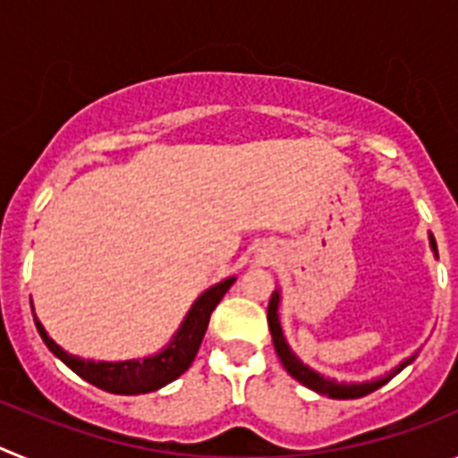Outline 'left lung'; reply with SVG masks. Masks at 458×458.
<instances>
[{
  "label": "left lung",
  "mask_w": 458,
  "mask_h": 458,
  "mask_svg": "<svg viewBox=\"0 0 458 458\" xmlns=\"http://www.w3.org/2000/svg\"><path fill=\"white\" fill-rule=\"evenodd\" d=\"M431 248H434V252H436L434 236H431ZM277 305H279V293L275 291V293L270 295V302H268V327H270V335H273L275 351H277V355H279V360H282L284 369L289 371V374L293 376L298 383H302V386L310 387V390L318 392V394L333 396V399H358V396H365V394H369V392L378 390L380 386H386L392 376L399 374L403 367L411 365V362H412V358L406 360V362H402V365L396 367L392 374H387L386 378L371 380V383H337L335 378H326V376L317 374L314 369H310L307 365H302L301 360L293 355V351L289 349V344H286L284 335H282V327H279Z\"/></svg>",
  "instance_id": "1"
}]
</instances>
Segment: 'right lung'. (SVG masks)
I'll return each instance as SVG.
<instances>
[{"label":"right lung","mask_w":458,"mask_h":458,"mask_svg":"<svg viewBox=\"0 0 458 458\" xmlns=\"http://www.w3.org/2000/svg\"><path fill=\"white\" fill-rule=\"evenodd\" d=\"M236 279L229 277L220 284H216L213 289H208L206 293H201L197 298V302L190 310L188 318L183 321L181 330L176 333L174 342L169 344L163 353L153 355V358L144 360H128V362H93V360H80L68 355L66 351L59 349L47 333L43 330V326L38 323V318H34L36 327H38V335L43 337L47 349L62 360L64 365L71 367L80 378H84L91 386L100 387L105 392H114V394H144V392H153L157 387L167 386L174 378H179L190 365H192L194 355L199 351L201 339L206 335V327H208L210 314L217 307V302L225 298V293L229 291V286L233 284Z\"/></svg>","instance_id":"right-lung-1"}]
</instances>
